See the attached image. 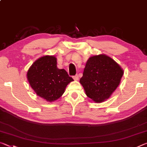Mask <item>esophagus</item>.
<instances>
[{"instance_id":"1","label":"esophagus","mask_w":147,"mask_h":147,"mask_svg":"<svg viewBox=\"0 0 147 147\" xmlns=\"http://www.w3.org/2000/svg\"><path fill=\"white\" fill-rule=\"evenodd\" d=\"M73 79L74 80H78V79H79V78H78V74H76L75 76H73Z\"/></svg>"}]
</instances>
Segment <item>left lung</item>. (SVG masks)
Listing matches in <instances>:
<instances>
[{
	"instance_id": "8db88e82",
	"label": "left lung",
	"mask_w": 147,
	"mask_h": 147,
	"mask_svg": "<svg viewBox=\"0 0 147 147\" xmlns=\"http://www.w3.org/2000/svg\"><path fill=\"white\" fill-rule=\"evenodd\" d=\"M123 70L105 54L90 57L80 80L86 95L96 102L109 98L120 84Z\"/></svg>"
}]
</instances>
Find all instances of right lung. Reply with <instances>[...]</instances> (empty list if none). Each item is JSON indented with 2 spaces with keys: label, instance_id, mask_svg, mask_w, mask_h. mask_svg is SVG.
Masks as SVG:
<instances>
[{
  "label": "right lung",
  "instance_id": "right-lung-1",
  "mask_svg": "<svg viewBox=\"0 0 147 147\" xmlns=\"http://www.w3.org/2000/svg\"><path fill=\"white\" fill-rule=\"evenodd\" d=\"M56 59L54 56L41 57L32 65L26 75L35 93L51 102L60 97L73 81L65 69L57 67Z\"/></svg>",
  "mask_w": 147,
  "mask_h": 147
}]
</instances>
